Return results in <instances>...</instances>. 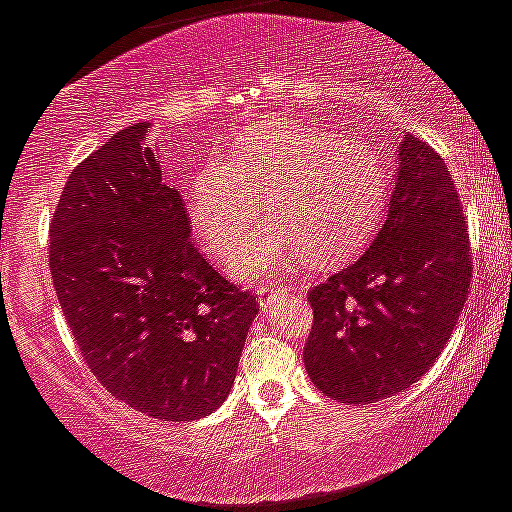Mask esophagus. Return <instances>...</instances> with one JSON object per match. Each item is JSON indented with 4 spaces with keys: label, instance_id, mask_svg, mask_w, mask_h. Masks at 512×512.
I'll use <instances>...</instances> for the list:
<instances>
[{
    "label": "esophagus",
    "instance_id": "esophagus-1",
    "mask_svg": "<svg viewBox=\"0 0 512 512\" xmlns=\"http://www.w3.org/2000/svg\"><path fill=\"white\" fill-rule=\"evenodd\" d=\"M276 291H279V286H261V289H259V301H261V309H266V306H269L271 296H274Z\"/></svg>",
    "mask_w": 512,
    "mask_h": 512
}]
</instances>
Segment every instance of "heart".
Masks as SVG:
<instances>
[{"label": "heart", "mask_w": 512, "mask_h": 512, "mask_svg": "<svg viewBox=\"0 0 512 512\" xmlns=\"http://www.w3.org/2000/svg\"><path fill=\"white\" fill-rule=\"evenodd\" d=\"M275 221L251 239L260 198ZM389 198L387 160L377 145L306 123L248 125L231 160L193 175L188 221L203 251L223 256L238 281L276 276L301 251L309 264H334L369 243Z\"/></svg>", "instance_id": "heart-1"}]
</instances>
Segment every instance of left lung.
I'll return each instance as SVG.
<instances>
[{
    "mask_svg": "<svg viewBox=\"0 0 512 512\" xmlns=\"http://www.w3.org/2000/svg\"><path fill=\"white\" fill-rule=\"evenodd\" d=\"M387 221L352 266L309 291L304 347L326 397L369 405L435 364L470 294V236L445 160L415 135L397 150Z\"/></svg>",
    "mask_w": 512,
    "mask_h": 512,
    "instance_id": "8db88e82",
    "label": "left lung"
}]
</instances>
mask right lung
<instances>
[{
    "mask_svg": "<svg viewBox=\"0 0 512 512\" xmlns=\"http://www.w3.org/2000/svg\"><path fill=\"white\" fill-rule=\"evenodd\" d=\"M62 314L90 372L133 410L191 422L223 405L259 301L191 241L150 123H135L67 178L50 226Z\"/></svg>",
    "mask_w": 512,
    "mask_h": 512,
    "instance_id": "add662e5",
    "label": "right lung"
}]
</instances>
